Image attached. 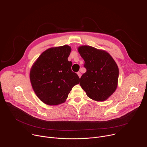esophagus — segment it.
I'll return each instance as SVG.
<instances>
[{"instance_id": "34e87169", "label": "esophagus", "mask_w": 147, "mask_h": 147, "mask_svg": "<svg viewBox=\"0 0 147 147\" xmlns=\"http://www.w3.org/2000/svg\"><path fill=\"white\" fill-rule=\"evenodd\" d=\"M77 75L78 76L79 78H80V77H81V74L80 73V72H78V73H77Z\"/></svg>"}]
</instances>
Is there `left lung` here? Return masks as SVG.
Masks as SVG:
<instances>
[{
    "mask_svg": "<svg viewBox=\"0 0 147 147\" xmlns=\"http://www.w3.org/2000/svg\"><path fill=\"white\" fill-rule=\"evenodd\" d=\"M78 52L87 69L80 85L91 99L106 100L117 87L119 71L116 61L108 52L91 46H80Z\"/></svg>",
    "mask_w": 147,
    "mask_h": 147,
    "instance_id": "1",
    "label": "left lung"
}]
</instances>
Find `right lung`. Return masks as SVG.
<instances>
[{"instance_id": "1", "label": "right lung", "mask_w": 147, "mask_h": 147, "mask_svg": "<svg viewBox=\"0 0 147 147\" xmlns=\"http://www.w3.org/2000/svg\"><path fill=\"white\" fill-rule=\"evenodd\" d=\"M71 51L69 45L49 48L40 54L30 69L32 89L48 105L66 102L72 88L80 82L78 75L71 71L72 62L68 60Z\"/></svg>"}]
</instances>
